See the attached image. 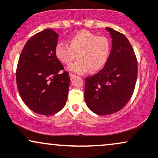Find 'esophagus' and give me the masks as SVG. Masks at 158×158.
Here are the masks:
<instances>
[{"instance_id": "1", "label": "esophagus", "mask_w": 158, "mask_h": 158, "mask_svg": "<svg viewBox=\"0 0 158 158\" xmlns=\"http://www.w3.org/2000/svg\"><path fill=\"white\" fill-rule=\"evenodd\" d=\"M76 77H77V76H76L75 74H73V73H70V79H71V80H73V79L74 78H75Z\"/></svg>"}]
</instances>
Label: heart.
I'll list each match as a JSON object with an SVG mask.
<instances>
[{
  "label": "heart",
  "instance_id": "obj_1",
  "mask_svg": "<svg viewBox=\"0 0 158 158\" xmlns=\"http://www.w3.org/2000/svg\"><path fill=\"white\" fill-rule=\"evenodd\" d=\"M68 44L59 42L56 45V58L64 64H68L75 59L68 69L77 73H85L100 70L108 61L110 53V42L104 36H98L88 30L74 34L69 38Z\"/></svg>",
  "mask_w": 158,
  "mask_h": 158
}]
</instances>
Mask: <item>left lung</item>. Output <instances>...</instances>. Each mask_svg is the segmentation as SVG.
<instances>
[{
  "label": "left lung",
  "instance_id": "8db88e82",
  "mask_svg": "<svg viewBox=\"0 0 158 158\" xmlns=\"http://www.w3.org/2000/svg\"><path fill=\"white\" fill-rule=\"evenodd\" d=\"M112 48L106 64L99 73L85 79L87 106L98 115H109L128 102L137 77V61L133 48L123 34L106 27Z\"/></svg>",
  "mask_w": 158,
  "mask_h": 158
}]
</instances>
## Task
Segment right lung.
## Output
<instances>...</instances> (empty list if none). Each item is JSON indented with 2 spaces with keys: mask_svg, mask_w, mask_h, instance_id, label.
I'll list each match as a JSON object with an SVG mask.
<instances>
[{
  "mask_svg": "<svg viewBox=\"0 0 158 158\" xmlns=\"http://www.w3.org/2000/svg\"><path fill=\"white\" fill-rule=\"evenodd\" d=\"M58 39L52 29L36 33L27 41L18 63L20 96L29 108L41 115L57 113L68 99L70 79L56 56Z\"/></svg>",
  "mask_w": 158,
  "mask_h": 158,
  "instance_id": "add662e5",
  "label": "right lung"
}]
</instances>
